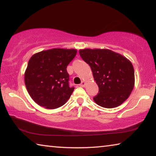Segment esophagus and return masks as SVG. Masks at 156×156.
I'll return each instance as SVG.
<instances>
[{"instance_id":"esophagus-1","label":"esophagus","mask_w":156,"mask_h":156,"mask_svg":"<svg viewBox=\"0 0 156 156\" xmlns=\"http://www.w3.org/2000/svg\"><path fill=\"white\" fill-rule=\"evenodd\" d=\"M80 87H84V86H85V82L84 81H82V83L80 84Z\"/></svg>"}]
</instances>
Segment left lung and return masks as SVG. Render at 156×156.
Segmentation results:
<instances>
[{"label":"left lung","mask_w":156,"mask_h":156,"mask_svg":"<svg viewBox=\"0 0 156 156\" xmlns=\"http://www.w3.org/2000/svg\"><path fill=\"white\" fill-rule=\"evenodd\" d=\"M80 56L90 66L99 91L94 102L105 108L122 104L134 87L135 76L131 62L126 57L109 49H84Z\"/></svg>","instance_id":"1"}]
</instances>
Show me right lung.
Returning a JSON list of instances; mask_svg holds the SVG:
<instances>
[{
  "instance_id": "right-lung-1",
  "label": "right lung",
  "mask_w": 156,
  "mask_h": 156,
  "mask_svg": "<svg viewBox=\"0 0 156 156\" xmlns=\"http://www.w3.org/2000/svg\"><path fill=\"white\" fill-rule=\"evenodd\" d=\"M77 50L55 48L31 57L25 73V83L34 102L46 109L62 106L74 90L69 84L67 67Z\"/></svg>"
}]
</instances>
